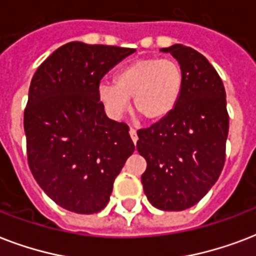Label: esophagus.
<instances>
[{
	"instance_id": "34e87169",
	"label": "esophagus",
	"mask_w": 256,
	"mask_h": 256,
	"mask_svg": "<svg viewBox=\"0 0 256 256\" xmlns=\"http://www.w3.org/2000/svg\"><path fill=\"white\" fill-rule=\"evenodd\" d=\"M130 138H132V142H138V134H136V130H134V128H130Z\"/></svg>"
}]
</instances>
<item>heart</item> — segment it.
Instances as JSON below:
<instances>
[{"label": "heart", "instance_id": "1", "mask_svg": "<svg viewBox=\"0 0 256 256\" xmlns=\"http://www.w3.org/2000/svg\"><path fill=\"white\" fill-rule=\"evenodd\" d=\"M183 89L184 72L178 61L144 57L118 69L114 84H100L98 97L112 118L126 114L134 98V110L148 122H156L174 112Z\"/></svg>", "mask_w": 256, "mask_h": 256}]
</instances>
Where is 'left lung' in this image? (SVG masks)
<instances>
[{
  "label": "left lung",
  "instance_id": "8db88e82",
  "mask_svg": "<svg viewBox=\"0 0 256 256\" xmlns=\"http://www.w3.org/2000/svg\"><path fill=\"white\" fill-rule=\"evenodd\" d=\"M162 52L171 53L182 65L183 94L170 116L138 130L136 148L146 160L142 183L150 203L163 211H183L220 176L228 112L224 85L203 54L182 44Z\"/></svg>",
  "mask_w": 256,
  "mask_h": 256
}]
</instances>
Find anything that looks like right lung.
Wrapping results in <instances>:
<instances>
[{"label": "right lung", "instance_id": "1", "mask_svg": "<svg viewBox=\"0 0 256 256\" xmlns=\"http://www.w3.org/2000/svg\"><path fill=\"white\" fill-rule=\"evenodd\" d=\"M134 49L73 41L36 70L24 112L28 164L36 182L62 208L94 214L134 150L130 126L106 118L98 86Z\"/></svg>", "mask_w": 256, "mask_h": 256}]
</instances>
